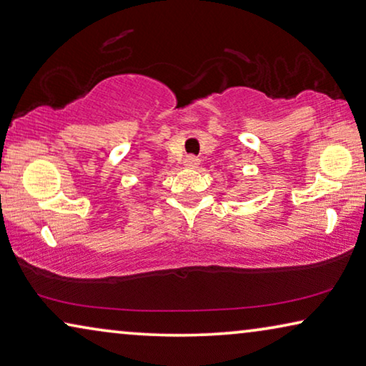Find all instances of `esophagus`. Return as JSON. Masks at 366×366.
<instances>
[{"label":"esophagus","mask_w":366,"mask_h":366,"mask_svg":"<svg viewBox=\"0 0 366 366\" xmlns=\"http://www.w3.org/2000/svg\"><path fill=\"white\" fill-rule=\"evenodd\" d=\"M199 164H200V159H199V157H195V156H187L184 159V166L185 167L195 169V167H199Z\"/></svg>","instance_id":"obj_1"}]
</instances>
